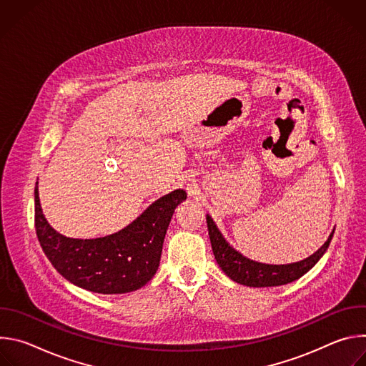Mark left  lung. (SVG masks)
Listing matches in <instances>:
<instances>
[{
    "mask_svg": "<svg viewBox=\"0 0 366 366\" xmlns=\"http://www.w3.org/2000/svg\"><path fill=\"white\" fill-rule=\"evenodd\" d=\"M207 227L208 236H210L212 247L214 257L219 267L223 272L237 284L247 287H278L290 284L304 274H307L312 267H315L320 257L327 250L335 230L330 233L326 243L311 256L300 260V262L288 264V265H268L254 262L252 259L244 257L236 249H233L223 234L219 232L213 219L207 214Z\"/></svg>",
    "mask_w": 366,
    "mask_h": 366,
    "instance_id": "8db88e82",
    "label": "left lung"
}]
</instances>
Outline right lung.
<instances>
[{
  "label": "right lung",
  "mask_w": 366,
  "mask_h": 366,
  "mask_svg": "<svg viewBox=\"0 0 366 366\" xmlns=\"http://www.w3.org/2000/svg\"><path fill=\"white\" fill-rule=\"evenodd\" d=\"M184 189H175L152 205L123 230L98 239H71L58 233L43 216L37 184L34 226L44 254L72 284L98 294H123L142 288L158 271L164 239Z\"/></svg>",
  "instance_id": "obj_1"
}]
</instances>
